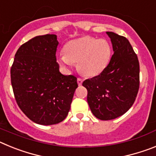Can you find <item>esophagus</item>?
Listing matches in <instances>:
<instances>
[{
  "mask_svg": "<svg viewBox=\"0 0 156 156\" xmlns=\"http://www.w3.org/2000/svg\"><path fill=\"white\" fill-rule=\"evenodd\" d=\"M77 83L79 84V86H80V85H82V83H83V80L81 79V78H78V79H77Z\"/></svg>",
  "mask_w": 156,
  "mask_h": 156,
  "instance_id": "esophagus-1",
  "label": "esophagus"
}]
</instances>
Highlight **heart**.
Here are the masks:
<instances>
[{
	"label": "heart",
	"instance_id": "obj_1",
	"mask_svg": "<svg viewBox=\"0 0 156 156\" xmlns=\"http://www.w3.org/2000/svg\"><path fill=\"white\" fill-rule=\"evenodd\" d=\"M63 53L57 57L58 63L62 67L68 69L73 63H77V69L83 75L94 77L108 66L112 48L106 40L83 37L66 43Z\"/></svg>",
	"mask_w": 156,
	"mask_h": 156
}]
</instances>
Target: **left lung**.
<instances>
[{"mask_svg": "<svg viewBox=\"0 0 156 156\" xmlns=\"http://www.w3.org/2000/svg\"><path fill=\"white\" fill-rule=\"evenodd\" d=\"M114 54L105 69L83 82L87 90V103L101 120L123 115L133 105L140 85L138 58L126 37L106 32Z\"/></svg>", "mask_w": 156, "mask_h": 156, "instance_id": "1", "label": "left lung"}]
</instances>
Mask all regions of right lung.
<instances>
[{"mask_svg":"<svg viewBox=\"0 0 156 156\" xmlns=\"http://www.w3.org/2000/svg\"><path fill=\"white\" fill-rule=\"evenodd\" d=\"M58 45L55 34L34 37L18 49L11 68L18 105L29 119L41 125L57 124L66 119L78 87L76 77L59 72Z\"/></svg>","mask_w":156,"mask_h":156,"instance_id":"right-lung-1","label":"right lung"}]
</instances>
